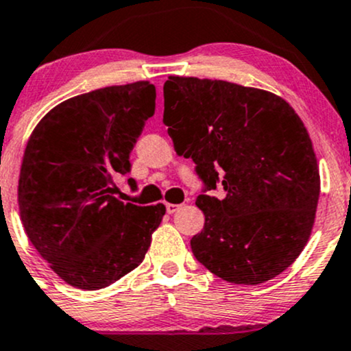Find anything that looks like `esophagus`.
I'll return each mask as SVG.
<instances>
[{"label":"esophagus","instance_id":"34e87169","mask_svg":"<svg viewBox=\"0 0 351 351\" xmlns=\"http://www.w3.org/2000/svg\"><path fill=\"white\" fill-rule=\"evenodd\" d=\"M178 208H180V205H173V203H167V211H168L169 215L175 213V211L178 210Z\"/></svg>","mask_w":351,"mask_h":351}]
</instances>
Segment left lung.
Listing matches in <instances>:
<instances>
[{"label":"left lung","instance_id":"1","mask_svg":"<svg viewBox=\"0 0 351 351\" xmlns=\"http://www.w3.org/2000/svg\"><path fill=\"white\" fill-rule=\"evenodd\" d=\"M163 123L175 152L196 163L205 228L191 238L196 260L234 285H258L303 252L317 215L319 171L302 118L260 88L168 76Z\"/></svg>","mask_w":351,"mask_h":351}]
</instances>
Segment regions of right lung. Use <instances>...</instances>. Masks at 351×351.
<instances>
[{"label":"right lung","instance_id":"1","mask_svg":"<svg viewBox=\"0 0 351 351\" xmlns=\"http://www.w3.org/2000/svg\"><path fill=\"white\" fill-rule=\"evenodd\" d=\"M155 99L149 82L73 96L40 119L26 143L19 217L41 258L71 287L99 290L128 275L163 219V203L138 206L114 196V176L130 171Z\"/></svg>","mask_w":351,"mask_h":351}]
</instances>
